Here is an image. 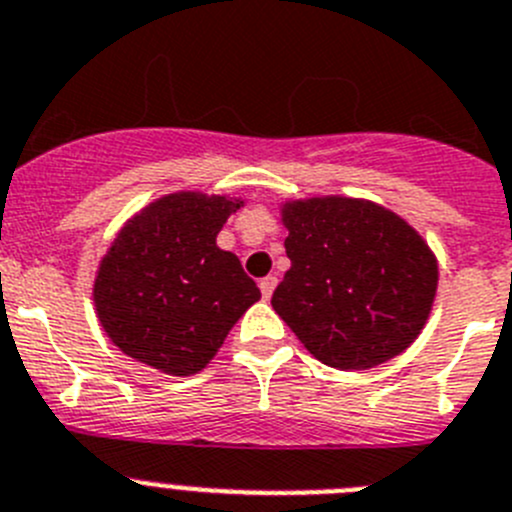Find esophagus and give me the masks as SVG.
<instances>
[{"instance_id": "obj_1", "label": "esophagus", "mask_w": 512, "mask_h": 512, "mask_svg": "<svg viewBox=\"0 0 512 512\" xmlns=\"http://www.w3.org/2000/svg\"><path fill=\"white\" fill-rule=\"evenodd\" d=\"M275 285H278V278H275V275H267V278L260 280V293H262V298H265V301L273 296Z\"/></svg>"}]
</instances>
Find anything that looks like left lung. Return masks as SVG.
I'll return each instance as SVG.
<instances>
[{
	"label": "left lung",
	"instance_id": "left-lung-1",
	"mask_svg": "<svg viewBox=\"0 0 512 512\" xmlns=\"http://www.w3.org/2000/svg\"><path fill=\"white\" fill-rule=\"evenodd\" d=\"M283 224L290 270L273 308L313 357L336 370H367L421 334L439 270L400 216L331 196L285 204Z\"/></svg>",
	"mask_w": 512,
	"mask_h": 512
}]
</instances>
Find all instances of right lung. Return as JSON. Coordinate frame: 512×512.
<instances>
[{
  "instance_id": "obj_1",
  "label": "right lung",
  "mask_w": 512,
  "mask_h": 512,
  "mask_svg": "<svg viewBox=\"0 0 512 512\" xmlns=\"http://www.w3.org/2000/svg\"><path fill=\"white\" fill-rule=\"evenodd\" d=\"M242 201L170 193L124 224L94 283L99 321L137 362L168 375L204 370L260 298L216 234Z\"/></svg>"
}]
</instances>
